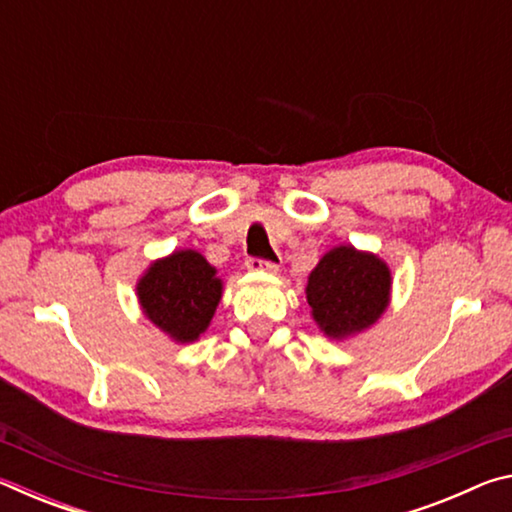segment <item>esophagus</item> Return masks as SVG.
Returning <instances> with one entry per match:
<instances>
[{
  "label": "esophagus",
  "mask_w": 512,
  "mask_h": 512,
  "mask_svg": "<svg viewBox=\"0 0 512 512\" xmlns=\"http://www.w3.org/2000/svg\"><path fill=\"white\" fill-rule=\"evenodd\" d=\"M248 271L253 273H277V262H266V259H257V257H248L246 259Z\"/></svg>",
  "instance_id": "esophagus-1"
}]
</instances>
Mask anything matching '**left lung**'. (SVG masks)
I'll return each mask as SVG.
<instances>
[{"instance_id":"8db88e82","label":"left lung","mask_w":512,"mask_h":512,"mask_svg":"<svg viewBox=\"0 0 512 512\" xmlns=\"http://www.w3.org/2000/svg\"><path fill=\"white\" fill-rule=\"evenodd\" d=\"M393 275L375 253L336 246L320 257L307 280L311 318L327 339L343 341L366 332L391 305Z\"/></svg>"}]
</instances>
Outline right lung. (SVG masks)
<instances>
[{
  "label": "right lung",
  "mask_w": 512,
  "mask_h": 512,
  "mask_svg": "<svg viewBox=\"0 0 512 512\" xmlns=\"http://www.w3.org/2000/svg\"><path fill=\"white\" fill-rule=\"evenodd\" d=\"M135 291L144 316L160 332L176 343H194L212 323L223 280L198 250L185 248L151 262Z\"/></svg>",
  "instance_id": "obj_1"
}]
</instances>
